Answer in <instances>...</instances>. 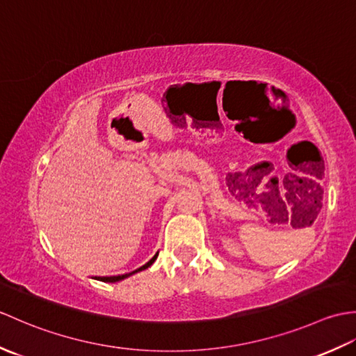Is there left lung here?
I'll return each mask as SVG.
<instances>
[{
  "instance_id": "8db88e82",
  "label": "left lung",
  "mask_w": 356,
  "mask_h": 356,
  "mask_svg": "<svg viewBox=\"0 0 356 356\" xmlns=\"http://www.w3.org/2000/svg\"><path fill=\"white\" fill-rule=\"evenodd\" d=\"M305 166L307 168V171L311 172V176H314L315 179H320V180H321V179L324 177V162H323V159H321L318 154H315V156L312 157V162H311V163H306ZM298 180L301 182V179H298ZM316 192H318L319 194L315 195L314 199H312V197L305 199L301 194H298V197H295V199H297V200L300 202V205H305V202H306V205H309V207H311L312 203H315L316 208H320V200L323 199V197H321V195H323V188H321L320 182H311V186H309V195L316 194ZM316 214H318V211L315 209L314 214H312L311 223L314 222V218L316 217Z\"/></svg>"
}]
</instances>
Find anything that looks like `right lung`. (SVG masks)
Segmentation results:
<instances>
[{"label": "right lung", "instance_id": "obj_1", "mask_svg": "<svg viewBox=\"0 0 356 356\" xmlns=\"http://www.w3.org/2000/svg\"><path fill=\"white\" fill-rule=\"evenodd\" d=\"M157 255H159V252L153 257V259H151L148 263H145L143 264V266H140L139 269H136V270H133V272H128V274H124V275H116V277H96V280H101V282H110V283H115V282H120V280H124V278H127V277H130V275H133V274H136V272H140V270H143V269H147V268H149L151 264H153L154 261H156V259H157Z\"/></svg>", "mask_w": 356, "mask_h": 356}]
</instances>
